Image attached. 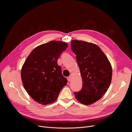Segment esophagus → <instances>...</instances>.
Masks as SVG:
<instances>
[{
	"label": "esophagus",
	"mask_w": 132,
	"mask_h": 132,
	"mask_svg": "<svg viewBox=\"0 0 132 132\" xmlns=\"http://www.w3.org/2000/svg\"><path fill=\"white\" fill-rule=\"evenodd\" d=\"M71 78V76L67 77V80H68V81H70Z\"/></svg>",
	"instance_id": "1"
}]
</instances>
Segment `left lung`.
Here are the masks:
<instances>
[{
  "label": "left lung",
  "mask_w": 132,
  "mask_h": 132,
  "mask_svg": "<svg viewBox=\"0 0 132 132\" xmlns=\"http://www.w3.org/2000/svg\"><path fill=\"white\" fill-rule=\"evenodd\" d=\"M71 48L76 55L83 83L81 90L74 92L75 97L84 104L95 103L102 98L110 85L111 65L96 44L73 40L71 42Z\"/></svg>",
  "instance_id": "left-lung-1"
}]
</instances>
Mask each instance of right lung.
Masks as SVG:
<instances>
[{
	"label": "right lung",
	"instance_id": "obj_1",
	"mask_svg": "<svg viewBox=\"0 0 132 132\" xmlns=\"http://www.w3.org/2000/svg\"><path fill=\"white\" fill-rule=\"evenodd\" d=\"M67 47L65 42L50 41L35 48L26 60L21 72L22 84L37 102L43 105L53 102L67 85L57 60Z\"/></svg>",
	"mask_w": 132,
	"mask_h": 132
}]
</instances>
